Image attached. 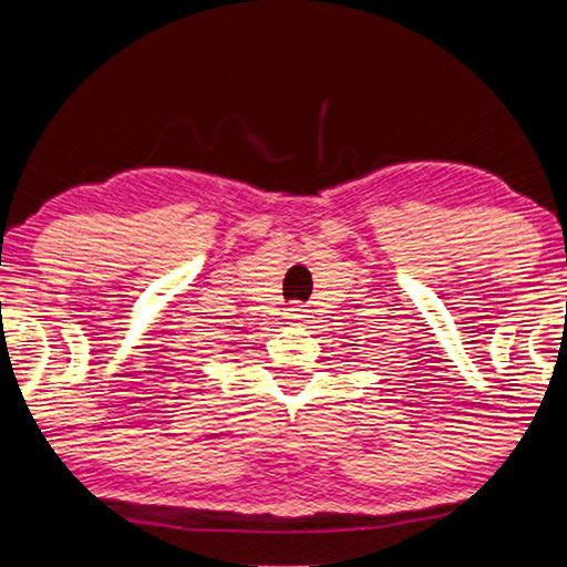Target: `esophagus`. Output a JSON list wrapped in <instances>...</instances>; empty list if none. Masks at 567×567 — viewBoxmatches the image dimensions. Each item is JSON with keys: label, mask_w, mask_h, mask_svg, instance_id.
<instances>
[{"label": "esophagus", "mask_w": 567, "mask_h": 567, "mask_svg": "<svg viewBox=\"0 0 567 567\" xmlns=\"http://www.w3.org/2000/svg\"><path fill=\"white\" fill-rule=\"evenodd\" d=\"M287 321H292V323H306L308 321V310L306 308H302V306H290V308H287Z\"/></svg>", "instance_id": "esophagus-1"}]
</instances>
